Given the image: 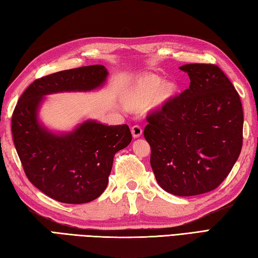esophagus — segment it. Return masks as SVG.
<instances>
[{"instance_id":"esophagus-1","label":"esophagus","mask_w":258,"mask_h":258,"mask_svg":"<svg viewBox=\"0 0 258 258\" xmlns=\"http://www.w3.org/2000/svg\"><path fill=\"white\" fill-rule=\"evenodd\" d=\"M131 134H133L134 138H138L143 135V128L138 124H135L131 127Z\"/></svg>"}]
</instances>
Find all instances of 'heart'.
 <instances>
[{
    "label": "heart",
    "instance_id": "1",
    "mask_svg": "<svg viewBox=\"0 0 258 258\" xmlns=\"http://www.w3.org/2000/svg\"><path fill=\"white\" fill-rule=\"evenodd\" d=\"M160 81L155 76H145L131 91V98L138 103H147L152 101L160 89Z\"/></svg>",
    "mask_w": 258,
    "mask_h": 258
}]
</instances>
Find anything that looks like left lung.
Returning <instances> with one entry per match:
<instances>
[{
    "label": "left lung",
    "instance_id": "8db88e82",
    "mask_svg": "<svg viewBox=\"0 0 258 258\" xmlns=\"http://www.w3.org/2000/svg\"><path fill=\"white\" fill-rule=\"evenodd\" d=\"M189 87L147 116L144 136L159 186L178 197L210 192L239 157L242 113L239 94L219 67L186 64Z\"/></svg>",
    "mask_w": 258,
    "mask_h": 258
}]
</instances>
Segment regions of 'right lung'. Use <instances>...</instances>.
<instances>
[{"mask_svg": "<svg viewBox=\"0 0 258 258\" xmlns=\"http://www.w3.org/2000/svg\"><path fill=\"white\" fill-rule=\"evenodd\" d=\"M103 65L83 66L36 80L19 99L12 114V136L27 177L56 201L81 205L105 189L113 157L133 136L127 124L106 125L87 120L72 133L56 135L38 121L43 96L86 92L104 84Z\"/></svg>", "mask_w": 258, "mask_h": 258, "instance_id": "obj_1", "label": "right lung"}]
</instances>
